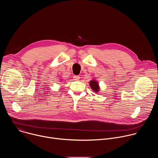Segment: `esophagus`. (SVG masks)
<instances>
[{
    "instance_id": "esophagus-1",
    "label": "esophagus",
    "mask_w": 158,
    "mask_h": 158,
    "mask_svg": "<svg viewBox=\"0 0 158 158\" xmlns=\"http://www.w3.org/2000/svg\"><path fill=\"white\" fill-rule=\"evenodd\" d=\"M73 77H74V80H76V81H78L80 79V77L79 76H74Z\"/></svg>"
}]
</instances>
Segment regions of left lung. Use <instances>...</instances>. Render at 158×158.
<instances>
[{"label": "left lung", "instance_id": "left-lung-1", "mask_svg": "<svg viewBox=\"0 0 158 158\" xmlns=\"http://www.w3.org/2000/svg\"><path fill=\"white\" fill-rule=\"evenodd\" d=\"M90 86L91 87V89L93 90V91L95 93H99L98 91H99V84L98 82L95 80H93L91 82H90Z\"/></svg>", "mask_w": 158, "mask_h": 158}]
</instances>
